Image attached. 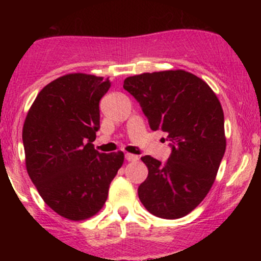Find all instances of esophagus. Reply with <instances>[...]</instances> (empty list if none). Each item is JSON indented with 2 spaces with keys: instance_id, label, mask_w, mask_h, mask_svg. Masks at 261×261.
<instances>
[{
  "instance_id": "obj_1",
  "label": "esophagus",
  "mask_w": 261,
  "mask_h": 261,
  "mask_svg": "<svg viewBox=\"0 0 261 261\" xmlns=\"http://www.w3.org/2000/svg\"><path fill=\"white\" fill-rule=\"evenodd\" d=\"M125 158H126V160H127V162H138V160H139L138 155L130 154V152H126Z\"/></svg>"
}]
</instances>
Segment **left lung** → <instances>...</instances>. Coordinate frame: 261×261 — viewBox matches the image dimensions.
Here are the masks:
<instances>
[{"label": "left lung", "mask_w": 261, "mask_h": 261, "mask_svg": "<svg viewBox=\"0 0 261 261\" xmlns=\"http://www.w3.org/2000/svg\"><path fill=\"white\" fill-rule=\"evenodd\" d=\"M150 128L162 130L172 154L163 164L141 158L149 174L138 189L144 207L167 220L184 217L204 199L226 150L220 101L203 80L186 70L143 73L123 81Z\"/></svg>", "instance_id": "left-lung-1"}]
</instances>
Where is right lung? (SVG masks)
I'll use <instances>...</instances> for the list:
<instances>
[{
	"mask_svg": "<svg viewBox=\"0 0 261 261\" xmlns=\"http://www.w3.org/2000/svg\"><path fill=\"white\" fill-rule=\"evenodd\" d=\"M111 87L103 77L70 73L46 84L22 127L26 170L46 204L62 217L96 215L123 164V152H98L99 101Z\"/></svg>",
	"mask_w": 261,
	"mask_h": 261,
	"instance_id": "right-lung-1",
	"label": "right lung"
}]
</instances>
